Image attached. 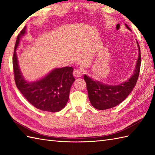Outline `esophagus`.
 I'll list each match as a JSON object with an SVG mask.
<instances>
[{
	"instance_id": "34e87169",
	"label": "esophagus",
	"mask_w": 155,
	"mask_h": 155,
	"mask_svg": "<svg viewBox=\"0 0 155 155\" xmlns=\"http://www.w3.org/2000/svg\"><path fill=\"white\" fill-rule=\"evenodd\" d=\"M73 75L76 78L81 77V76L83 75V72H82V71L81 69H74L73 71Z\"/></svg>"
}]
</instances>
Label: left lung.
Segmentation results:
<instances>
[{
  "mask_svg": "<svg viewBox=\"0 0 155 155\" xmlns=\"http://www.w3.org/2000/svg\"><path fill=\"white\" fill-rule=\"evenodd\" d=\"M128 29L129 27L126 25ZM138 44V42H137ZM139 58L137 62L135 70L130 78L116 86L107 85L95 81L87 75H84V79L86 82L88 94V98L93 107L98 110H105L117 106L125 100L133 88L139 78L141 64V55L139 45Z\"/></svg>",
  "mask_w": 155,
  "mask_h": 155,
  "instance_id": "obj_1",
  "label": "left lung"
}]
</instances>
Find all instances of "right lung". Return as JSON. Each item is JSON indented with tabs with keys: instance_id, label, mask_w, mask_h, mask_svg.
<instances>
[{
	"instance_id": "right-lung-1",
	"label": "right lung",
	"mask_w": 155,
	"mask_h": 155,
	"mask_svg": "<svg viewBox=\"0 0 155 155\" xmlns=\"http://www.w3.org/2000/svg\"><path fill=\"white\" fill-rule=\"evenodd\" d=\"M26 32L25 27L20 32L15 47L12 66L16 87L29 103L38 109L56 113L63 108L68 102L71 85L75 80L71 67L56 68L47 76L34 83L23 78L18 64L16 49L20 38Z\"/></svg>"
}]
</instances>
